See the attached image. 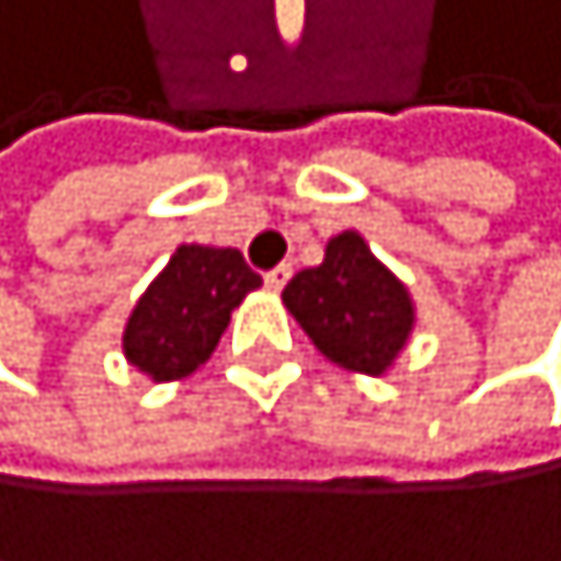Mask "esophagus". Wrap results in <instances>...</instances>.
Wrapping results in <instances>:
<instances>
[{
  "mask_svg": "<svg viewBox=\"0 0 561 561\" xmlns=\"http://www.w3.org/2000/svg\"><path fill=\"white\" fill-rule=\"evenodd\" d=\"M289 275H293V268L289 264H278V268H272L268 275H264V286H268L272 293H278L286 283H289Z\"/></svg>",
  "mask_w": 561,
  "mask_h": 561,
  "instance_id": "obj_1",
  "label": "esophagus"
}]
</instances>
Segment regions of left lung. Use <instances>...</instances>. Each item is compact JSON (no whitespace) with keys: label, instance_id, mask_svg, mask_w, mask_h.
<instances>
[{"label":"left lung","instance_id":"8db88e82","mask_svg":"<svg viewBox=\"0 0 561 561\" xmlns=\"http://www.w3.org/2000/svg\"><path fill=\"white\" fill-rule=\"evenodd\" d=\"M286 311L332 365L387 376L412 340L415 300L357 232L325 243L318 268H304L283 289Z\"/></svg>","mask_w":561,"mask_h":561}]
</instances>
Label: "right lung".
I'll use <instances>...</instances> for the list:
<instances>
[{
    "label": "right lung",
    "instance_id": "obj_1",
    "mask_svg": "<svg viewBox=\"0 0 561 561\" xmlns=\"http://www.w3.org/2000/svg\"><path fill=\"white\" fill-rule=\"evenodd\" d=\"M257 286L261 275L247 268L239 250L179 247L128 314L121 336L128 365L153 382L193 376L218 347L232 311Z\"/></svg>",
    "mask_w": 561,
    "mask_h": 561
}]
</instances>
